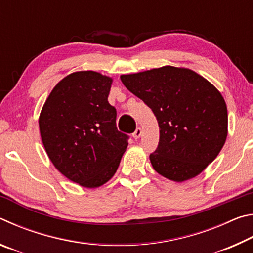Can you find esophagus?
<instances>
[{"mask_svg":"<svg viewBox=\"0 0 253 253\" xmlns=\"http://www.w3.org/2000/svg\"><path fill=\"white\" fill-rule=\"evenodd\" d=\"M142 132H143V130H142V128H136V130L134 131V134H132V137H134L135 139H138L140 136H142Z\"/></svg>","mask_w":253,"mask_h":253,"instance_id":"obj_1","label":"esophagus"}]
</instances>
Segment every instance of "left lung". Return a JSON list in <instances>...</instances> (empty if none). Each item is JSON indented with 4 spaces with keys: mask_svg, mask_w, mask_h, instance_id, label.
Masks as SVG:
<instances>
[{
    "mask_svg": "<svg viewBox=\"0 0 253 253\" xmlns=\"http://www.w3.org/2000/svg\"><path fill=\"white\" fill-rule=\"evenodd\" d=\"M121 79L156 116L160 143L149 160L158 174L184 182L215 160L228 136V110L211 83L193 70L172 66Z\"/></svg>",
    "mask_w": 253,
    "mask_h": 253,
    "instance_id": "1",
    "label": "left lung"
}]
</instances>
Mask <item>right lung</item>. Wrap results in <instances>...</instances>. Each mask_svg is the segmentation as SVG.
Instances as JSON below:
<instances>
[{
	"instance_id": "obj_1",
	"label": "right lung",
	"mask_w": 253,
	"mask_h": 253,
	"mask_svg": "<svg viewBox=\"0 0 253 253\" xmlns=\"http://www.w3.org/2000/svg\"><path fill=\"white\" fill-rule=\"evenodd\" d=\"M111 83L96 71L74 72L52 89L39 117L50 161L84 187L108 182L128 146V135L117 129L116 108L108 102Z\"/></svg>"
}]
</instances>
